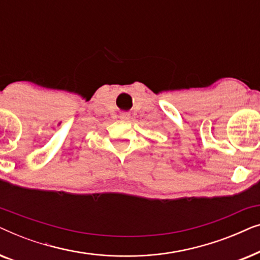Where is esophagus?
<instances>
[{
  "label": "esophagus",
  "instance_id": "esophagus-1",
  "mask_svg": "<svg viewBox=\"0 0 260 260\" xmlns=\"http://www.w3.org/2000/svg\"><path fill=\"white\" fill-rule=\"evenodd\" d=\"M129 117V115H123V118H127Z\"/></svg>",
  "mask_w": 260,
  "mask_h": 260
}]
</instances>
